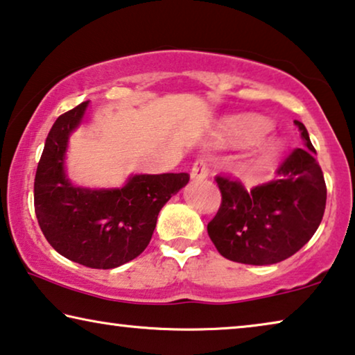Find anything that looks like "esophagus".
Segmentation results:
<instances>
[{
  "label": "esophagus",
  "mask_w": 355,
  "mask_h": 355,
  "mask_svg": "<svg viewBox=\"0 0 355 355\" xmlns=\"http://www.w3.org/2000/svg\"><path fill=\"white\" fill-rule=\"evenodd\" d=\"M207 175H209L207 161L204 157L196 159V162L193 164V168H191V178L193 180H204Z\"/></svg>",
  "instance_id": "esophagus-1"
}]
</instances>
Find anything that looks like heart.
Returning <instances> with one entry per match:
<instances>
[{
	"label": "heart",
	"instance_id": "obj_1",
	"mask_svg": "<svg viewBox=\"0 0 355 355\" xmlns=\"http://www.w3.org/2000/svg\"><path fill=\"white\" fill-rule=\"evenodd\" d=\"M268 130V122L261 117H241L234 119L228 125V135L233 141L239 144H249L257 141ZM279 151V144L277 141L263 143L256 156L251 161V168H263L277 157Z\"/></svg>",
	"mask_w": 355,
	"mask_h": 355
}]
</instances>
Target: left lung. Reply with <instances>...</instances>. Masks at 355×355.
Masks as SVG:
<instances>
[{
	"label": "left lung",
	"mask_w": 355,
	"mask_h": 355,
	"mask_svg": "<svg viewBox=\"0 0 355 355\" xmlns=\"http://www.w3.org/2000/svg\"><path fill=\"white\" fill-rule=\"evenodd\" d=\"M306 148H296L270 182L244 188L239 180L217 175L220 207L207 223L217 251L228 261L270 266L296 254L320 225L327 206V184L315 161V148L302 122Z\"/></svg>",
	"instance_id": "8db88e82"
}]
</instances>
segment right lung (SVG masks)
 I'll use <instances>...</instances> for the list:
<instances>
[{
	"label": "right lung",
	"instance_id": "right-lung-1",
	"mask_svg": "<svg viewBox=\"0 0 355 355\" xmlns=\"http://www.w3.org/2000/svg\"><path fill=\"white\" fill-rule=\"evenodd\" d=\"M87 106L85 101L64 112L49 130L35 175V214L44 238L61 256L107 270L146 249L159 211L189 175H133L117 189L72 187L64 172V156L69 135L82 122Z\"/></svg>",
	"mask_w": 355,
	"mask_h": 355
}]
</instances>
